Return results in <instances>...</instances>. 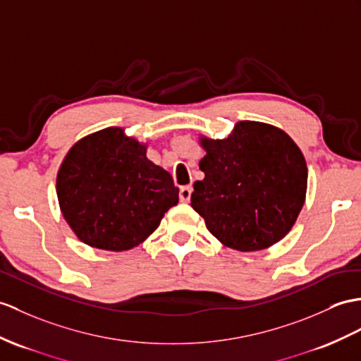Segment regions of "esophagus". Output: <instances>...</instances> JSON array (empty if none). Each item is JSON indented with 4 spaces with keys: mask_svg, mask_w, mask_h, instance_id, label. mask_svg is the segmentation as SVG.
<instances>
[{
    "mask_svg": "<svg viewBox=\"0 0 361 361\" xmlns=\"http://www.w3.org/2000/svg\"><path fill=\"white\" fill-rule=\"evenodd\" d=\"M191 192H192V187L187 185V187H182L179 191V199L180 202H188L191 199Z\"/></svg>",
    "mask_w": 361,
    "mask_h": 361,
    "instance_id": "esophagus-1",
    "label": "esophagus"
}]
</instances>
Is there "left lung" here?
<instances>
[{
    "label": "left lung",
    "mask_w": 361,
    "mask_h": 361,
    "mask_svg": "<svg viewBox=\"0 0 361 361\" xmlns=\"http://www.w3.org/2000/svg\"><path fill=\"white\" fill-rule=\"evenodd\" d=\"M205 178L195 182L191 207L225 247L250 252L282 240L305 204L307 169L283 130L237 122L226 139H200Z\"/></svg>",
    "instance_id": "8db88e82"
}]
</instances>
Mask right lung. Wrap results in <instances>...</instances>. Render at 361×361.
<instances>
[{
    "label": "right lung",
    "mask_w": 361,
    "mask_h": 361,
    "mask_svg": "<svg viewBox=\"0 0 361 361\" xmlns=\"http://www.w3.org/2000/svg\"><path fill=\"white\" fill-rule=\"evenodd\" d=\"M145 154L147 145L119 127L96 131L70 148L59 166L56 195L79 240L105 251L131 250L178 204L171 174Z\"/></svg>",
    "instance_id": "1"
}]
</instances>
